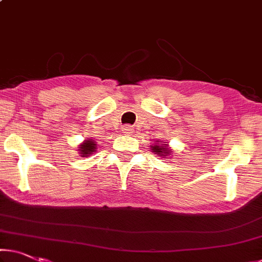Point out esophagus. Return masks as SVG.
<instances>
[{
	"label": "esophagus",
	"instance_id": "34e87169",
	"mask_svg": "<svg viewBox=\"0 0 262 262\" xmlns=\"http://www.w3.org/2000/svg\"><path fill=\"white\" fill-rule=\"evenodd\" d=\"M123 134H125V135H131L132 132H134V128H132L130 125H125L123 127Z\"/></svg>",
	"mask_w": 262,
	"mask_h": 262
}]
</instances>
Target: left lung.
I'll return each mask as SVG.
<instances>
[{"mask_svg": "<svg viewBox=\"0 0 262 262\" xmlns=\"http://www.w3.org/2000/svg\"><path fill=\"white\" fill-rule=\"evenodd\" d=\"M151 150L155 155H158L162 158H167L168 156L172 155V151L168 147V144H166V142L162 143V140H156V143L151 145Z\"/></svg>", "mask_w": 262, "mask_h": 262, "instance_id": "obj_1", "label": "left lung"}]
</instances>
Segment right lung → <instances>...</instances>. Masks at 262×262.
Wrapping results in <instances>:
<instances>
[{
	"mask_svg": "<svg viewBox=\"0 0 262 262\" xmlns=\"http://www.w3.org/2000/svg\"><path fill=\"white\" fill-rule=\"evenodd\" d=\"M96 148H97V143L94 142V139H85L79 145L77 150L80 157H88L96 152Z\"/></svg>",
	"mask_w": 262,
	"mask_h": 262,
	"instance_id": "add662e5",
	"label": "right lung"
}]
</instances>
